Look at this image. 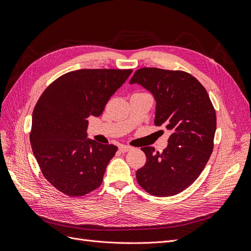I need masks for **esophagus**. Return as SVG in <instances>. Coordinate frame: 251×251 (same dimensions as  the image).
Returning a JSON list of instances; mask_svg holds the SVG:
<instances>
[{"instance_id":"obj_1","label":"esophagus","mask_w":251,"mask_h":251,"mask_svg":"<svg viewBox=\"0 0 251 251\" xmlns=\"http://www.w3.org/2000/svg\"><path fill=\"white\" fill-rule=\"evenodd\" d=\"M131 150V147H127V146H120L119 147V151H121V153H126V151H128Z\"/></svg>"}]
</instances>
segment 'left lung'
I'll return each mask as SVG.
<instances>
[{
    "instance_id": "1",
    "label": "left lung",
    "mask_w": 251,
    "mask_h": 251,
    "mask_svg": "<svg viewBox=\"0 0 251 251\" xmlns=\"http://www.w3.org/2000/svg\"><path fill=\"white\" fill-rule=\"evenodd\" d=\"M130 83L154 96L155 125L171 132L162 153H155L153 147L141 149L147 162L136 178L151 195H177L200 176L211 155L217 127L214 105L199 80L184 71L142 68Z\"/></svg>"
}]
</instances>
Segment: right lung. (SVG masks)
Listing matches in <instances>:
<instances>
[{"label":"right lung","mask_w":251,"mask_h":251,"mask_svg":"<svg viewBox=\"0 0 251 251\" xmlns=\"http://www.w3.org/2000/svg\"><path fill=\"white\" fill-rule=\"evenodd\" d=\"M133 70L81 69L58 77L44 91L30 133L44 177L59 192L79 197L100 187L117 147L87 138L89 116L101 115L110 97Z\"/></svg>","instance_id":"1"}]
</instances>
